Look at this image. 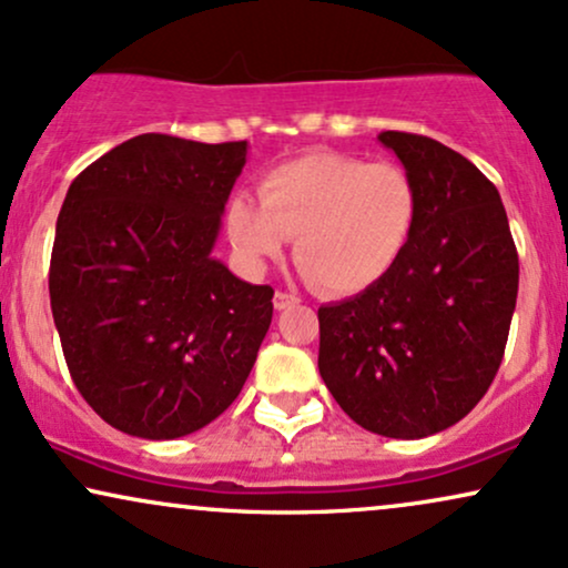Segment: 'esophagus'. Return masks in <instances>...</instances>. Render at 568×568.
Here are the masks:
<instances>
[{
  "mask_svg": "<svg viewBox=\"0 0 568 568\" xmlns=\"http://www.w3.org/2000/svg\"><path fill=\"white\" fill-rule=\"evenodd\" d=\"M297 303H300V297L292 295V292L278 290L276 295H273V307H276V311H286V307H295Z\"/></svg>",
  "mask_w": 568,
  "mask_h": 568,
  "instance_id": "esophagus-1",
  "label": "esophagus"
}]
</instances>
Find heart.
<instances>
[{"mask_svg":"<svg viewBox=\"0 0 568 568\" xmlns=\"http://www.w3.org/2000/svg\"><path fill=\"white\" fill-rule=\"evenodd\" d=\"M418 223V189L403 165L307 152L273 165L257 200L226 205L231 247L250 273H263L295 240V261L332 295L379 284L408 250Z\"/></svg>","mask_w":568,"mask_h":568,"instance_id":"b5f03b06","label":"heart"}]
</instances>
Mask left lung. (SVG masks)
<instances>
[{
  "label": "left lung",
  "instance_id": "left-lung-1",
  "mask_svg": "<svg viewBox=\"0 0 568 568\" xmlns=\"http://www.w3.org/2000/svg\"><path fill=\"white\" fill-rule=\"evenodd\" d=\"M418 189L413 240L379 284L318 307V371L363 429L422 439L458 424L506 353L519 255L498 189L429 136L382 131Z\"/></svg>",
  "mask_w": 568,
  "mask_h": 568
}]
</instances>
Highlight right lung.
Wrapping results in <instances>:
<instances>
[{"mask_svg":"<svg viewBox=\"0 0 568 568\" xmlns=\"http://www.w3.org/2000/svg\"><path fill=\"white\" fill-rule=\"evenodd\" d=\"M247 142L142 134L70 184L49 300L75 387L97 416L176 439L236 400L271 326L273 290L213 257Z\"/></svg>","mask_w":568,"mask_h":568,"instance_id":"add662e5","label":"right lung"}]
</instances>
